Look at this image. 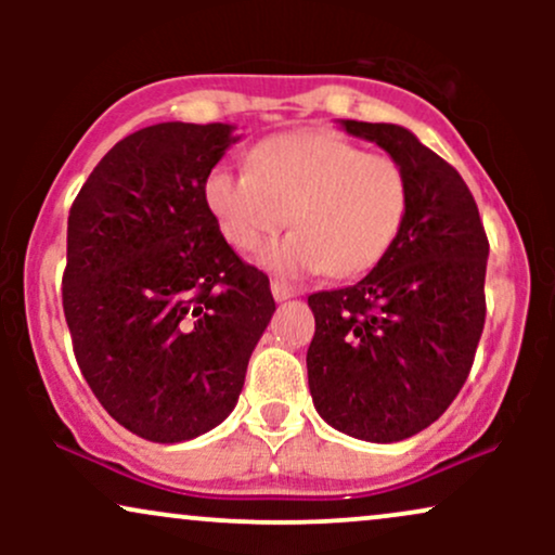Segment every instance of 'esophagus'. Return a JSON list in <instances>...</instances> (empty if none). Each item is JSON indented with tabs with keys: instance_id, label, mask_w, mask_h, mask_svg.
Returning a JSON list of instances; mask_svg holds the SVG:
<instances>
[{
	"instance_id": "esophagus-1",
	"label": "esophagus",
	"mask_w": 555,
	"mask_h": 555,
	"mask_svg": "<svg viewBox=\"0 0 555 555\" xmlns=\"http://www.w3.org/2000/svg\"><path fill=\"white\" fill-rule=\"evenodd\" d=\"M271 292H273V297H276V299H289V297L297 295L295 286L282 282V279H271Z\"/></svg>"
}]
</instances>
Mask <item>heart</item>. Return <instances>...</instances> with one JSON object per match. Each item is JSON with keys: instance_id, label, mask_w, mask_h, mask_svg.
Listing matches in <instances>:
<instances>
[{"instance_id": "heart-1", "label": "heart", "mask_w": 555, "mask_h": 555, "mask_svg": "<svg viewBox=\"0 0 555 555\" xmlns=\"http://www.w3.org/2000/svg\"><path fill=\"white\" fill-rule=\"evenodd\" d=\"M203 195L221 237L240 253L263 247L289 216L295 232L263 253L273 271L358 276L397 240L410 182L393 156L305 130L258 143L250 169L216 167Z\"/></svg>"}]
</instances>
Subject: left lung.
I'll use <instances>...</instances> for the list:
<instances>
[{
  "label": "left lung",
  "mask_w": 555,
  "mask_h": 555,
  "mask_svg": "<svg viewBox=\"0 0 555 555\" xmlns=\"http://www.w3.org/2000/svg\"><path fill=\"white\" fill-rule=\"evenodd\" d=\"M341 125L404 167L410 206L367 276L308 297V384L336 430L393 443L436 423L467 380L486 326L488 234L460 171L410 130Z\"/></svg>",
  "instance_id": "left-lung-1"
}]
</instances>
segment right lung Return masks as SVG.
<instances>
[{
	"label": "right lung",
	"mask_w": 555,
	"mask_h": 555,
	"mask_svg": "<svg viewBox=\"0 0 555 555\" xmlns=\"http://www.w3.org/2000/svg\"><path fill=\"white\" fill-rule=\"evenodd\" d=\"M232 125L162 122L95 164L67 219L62 308L82 378L145 441L180 443L237 404L276 302L208 211Z\"/></svg>",
	"instance_id": "1"
}]
</instances>
